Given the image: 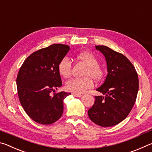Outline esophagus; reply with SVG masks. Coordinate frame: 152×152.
Listing matches in <instances>:
<instances>
[{
    "label": "esophagus",
    "instance_id": "34e87169",
    "mask_svg": "<svg viewBox=\"0 0 152 152\" xmlns=\"http://www.w3.org/2000/svg\"><path fill=\"white\" fill-rule=\"evenodd\" d=\"M72 94L74 95V96H75L76 97H80L82 96V94H78V93H72Z\"/></svg>",
    "mask_w": 152,
    "mask_h": 152
}]
</instances>
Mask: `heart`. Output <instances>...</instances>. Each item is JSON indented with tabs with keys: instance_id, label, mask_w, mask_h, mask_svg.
Here are the masks:
<instances>
[{
	"instance_id": "heart-1",
	"label": "heart",
	"mask_w": 152,
	"mask_h": 152,
	"mask_svg": "<svg viewBox=\"0 0 152 152\" xmlns=\"http://www.w3.org/2000/svg\"><path fill=\"white\" fill-rule=\"evenodd\" d=\"M77 58L88 66L85 78H74L67 82L66 88L68 91L74 93H83L87 90L93 88L94 82L92 78L96 80H101L104 76V70L99 65V60L93 53L89 51H82L77 55ZM58 72L64 78H68L71 76L72 62L68 57H64L59 62ZM90 75H91L90 77Z\"/></svg>"
}]
</instances>
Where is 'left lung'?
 Here are the masks:
<instances>
[{"mask_svg": "<svg viewBox=\"0 0 152 152\" xmlns=\"http://www.w3.org/2000/svg\"><path fill=\"white\" fill-rule=\"evenodd\" d=\"M95 47L104 56L108 74L104 83L96 89L105 96H95L88 115L95 124L111 127L124 120L132 110L138 92V76L125 56L107 46Z\"/></svg>", "mask_w": 152, "mask_h": 152, "instance_id": "1", "label": "left lung"}]
</instances>
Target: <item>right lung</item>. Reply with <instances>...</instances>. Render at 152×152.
<instances>
[{
    "mask_svg": "<svg viewBox=\"0 0 152 152\" xmlns=\"http://www.w3.org/2000/svg\"><path fill=\"white\" fill-rule=\"evenodd\" d=\"M69 50L67 45L53 44L36 51L24 61L17 74L20 104L28 116L40 124L50 125L60 119L64 100L71 94L55 92L62 85L58 64Z\"/></svg>",
    "mask_w": 152,
    "mask_h": 152,
    "instance_id": "obj_1",
    "label": "right lung"
}]
</instances>
